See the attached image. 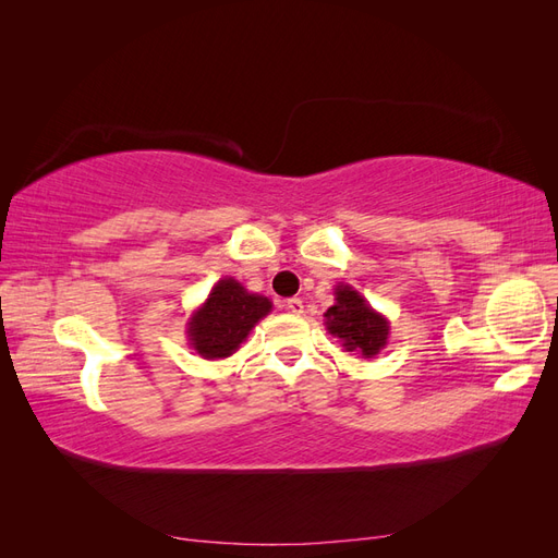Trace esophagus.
Masks as SVG:
<instances>
[{"label":"esophagus","instance_id":"34e87169","mask_svg":"<svg viewBox=\"0 0 558 558\" xmlns=\"http://www.w3.org/2000/svg\"><path fill=\"white\" fill-rule=\"evenodd\" d=\"M286 310H289L291 314H302L305 312V305H302L300 298H289L286 300Z\"/></svg>","mask_w":558,"mask_h":558}]
</instances>
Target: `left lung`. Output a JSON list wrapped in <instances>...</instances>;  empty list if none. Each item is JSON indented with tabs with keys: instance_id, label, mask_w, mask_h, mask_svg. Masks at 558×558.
Wrapping results in <instances>:
<instances>
[{
	"instance_id": "obj_1",
	"label": "left lung",
	"mask_w": 558,
	"mask_h": 558,
	"mask_svg": "<svg viewBox=\"0 0 558 558\" xmlns=\"http://www.w3.org/2000/svg\"><path fill=\"white\" fill-rule=\"evenodd\" d=\"M324 316L328 332L340 337L347 351H356L365 359H373L386 347L388 320L369 307L367 300L351 286H337L335 305Z\"/></svg>"
}]
</instances>
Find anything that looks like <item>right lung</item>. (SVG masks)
<instances>
[{
  "instance_id": "add662e5",
  "label": "right lung",
  "mask_w": 558,
  "mask_h": 558,
  "mask_svg": "<svg viewBox=\"0 0 558 558\" xmlns=\"http://www.w3.org/2000/svg\"><path fill=\"white\" fill-rule=\"evenodd\" d=\"M272 310V302L248 293L240 281L226 277L218 281L205 305L189 320L191 347L202 359H228L246 340L251 328Z\"/></svg>"
}]
</instances>
